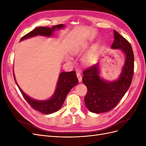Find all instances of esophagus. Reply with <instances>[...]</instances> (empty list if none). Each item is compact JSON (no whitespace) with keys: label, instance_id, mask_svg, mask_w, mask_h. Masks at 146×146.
I'll return each mask as SVG.
<instances>
[{"label":"esophagus","instance_id":"34e87169","mask_svg":"<svg viewBox=\"0 0 146 146\" xmlns=\"http://www.w3.org/2000/svg\"><path fill=\"white\" fill-rule=\"evenodd\" d=\"M76 75H77V78H78V79L79 82H82V77L80 72H77Z\"/></svg>","mask_w":146,"mask_h":146}]
</instances>
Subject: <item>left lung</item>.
I'll return each mask as SVG.
<instances>
[{
	"label": "left lung",
	"instance_id": "1",
	"mask_svg": "<svg viewBox=\"0 0 146 146\" xmlns=\"http://www.w3.org/2000/svg\"><path fill=\"white\" fill-rule=\"evenodd\" d=\"M113 48H121L126 55L121 76L113 82H105L99 76V65L95 64L83 70L82 82L87 87L85 96L86 108L91 112L102 113L114 108L131 85L134 74V54L130 43L114 30Z\"/></svg>",
	"mask_w": 146,
	"mask_h": 146
}]
</instances>
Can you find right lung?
<instances>
[{
    "instance_id": "1",
    "label": "right lung",
    "mask_w": 146,
    "mask_h": 146,
    "mask_svg": "<svg viewBox=\"0 0 146 146\" xmlns=\"http://www.w3.org/2000/svg\"><path fill=\"white\" fill-rule=\"evenodd\" d=\"M63 26V24H59L53 26L51 28L47 27H39L35 28L33 30L31 31L30 32L22 37L21 41L38 35L50 36L55 29H61ZM13 76L15 80L14 74H13ZM78 82V80L76 76V71L74 70L70 72H61L60 74L58 84H57V87L54 96L49 100L45 101H38L29 98L21 90L19 86L17 85L16 82V83L25 100L34 110L44 114H50L58 111L61 108L68 92L74 86L77 85Z\"/></svg>"
}]
</instances>
